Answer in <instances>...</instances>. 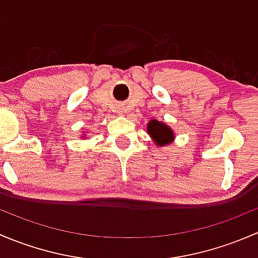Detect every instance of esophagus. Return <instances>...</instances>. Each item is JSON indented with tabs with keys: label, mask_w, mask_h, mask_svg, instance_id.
Masks as SVG:
<instances>
[{
	"label": "esophagus",
	"mask_w": 258,
	"mask_h": 258,
	"mask_svg": "<svg viewBox=\"0 0 258 258\" xmlns=\"http://www.w3.org/2000/svg\"><path fill=\"white\" fill-rule=\"evenodd\" d=\"M121 112H122V111H121Z\"/></svg>",
	"instance_id": "esophagus-1"
}]
</instances>
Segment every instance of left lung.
I'll list each match as a JSON object with an SVG mask.
<instances>
[{
	"mask_svg": "<svg viewBox=\"0 0 258 258\" xmlns=\"http://www.w3.org/2000/svg\"><path fill=\"white\" fill-rule=\"evenodd\" d=\"M147 132L152 137L153 142L157 146H166L173 141L175 135L173 131L163 122L157 119H151L147 124Z\"/></svg>",
	"mask_w": 258,
	"mask_h": 258,
	"instance_id": "left-lung-1",
	"label": "left lung"
}]
</instances>
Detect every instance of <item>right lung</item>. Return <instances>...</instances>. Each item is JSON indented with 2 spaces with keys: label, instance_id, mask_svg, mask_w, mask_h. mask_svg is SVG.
Masks as SVG:
<instances>
[{
  "label": "right lung",
  "instance_id": "1",
  "mask_svg": "<svg viewBox=\"0 0 258 258\" xmlns=\"http://www.w3.org/2000/svg\"><path fill=\"white\" fill-rule=\"evenodd\" d=\"M82 137H83V136H82Z\"/></svg>",
  "mask_w": 258,
  "mask_h": 258
}]
</instances>
